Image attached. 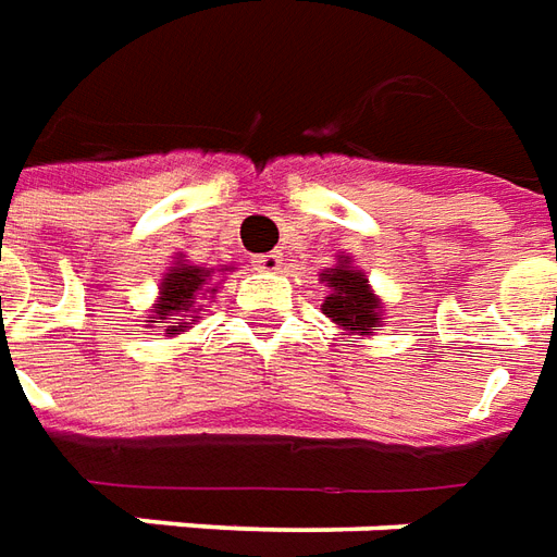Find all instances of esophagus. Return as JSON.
<instances>
[{
	"mask_svg": "<svg viewBox=\"0 0 557 557\" xmlns=\"http://www.w3.org/2000/svg\"><path fill=\"white\" fill-rule=\"evenodd\" d=\"M251 267L260 272H278L282 270V255H275V251H267V255H255L251 258Z\"/></svg>",
	"mask_w": 557,
	"mask_h": 557,
	"instance_id": "obj_1",
	"label": "esophagus"
}]
</instances>
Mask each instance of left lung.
Segmentation results:
<instances>
[{
	"label": "left lung",
	"instance_id": "left-lung-1",
	"mask_svg": "<svg viewBox=\"0 0 557 557\" xmlns=\"http://www.w3.org/2000/svg\"><path fill=\"white\" fill-rule=\"evenodd\" d=\"M326 287L321 311L342 330V335H372L384 323V302L369 285V275L354 263L350 255L338 251L333 267L321 272Z\"/></svg>",
	"mask_w": 557,
	"mask_h": 557
}]
</instances>
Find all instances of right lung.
<instances>
[{
  "label": "right lung",
  "instance_id": "add662e5",
  "mask_svg": "<svg viewBox=\"0 0 557 557\" xmlns=\"http://www.w3.org/2000/svg\"><path fill=\"white\" fill-rule=\"evenodd\" d=\"M234 263H224L219 270H209V267H197L185 255H176L168 272L161 275L159 297L149 309V321H144L149 330L152 326H164V333L183 335L191 326L188 321H197V311H203L200 299H212V294L219 290V282L212 285V278L219 275L224 278L227 272H234Z\"/></svg>",
  "mask_w": 557,
  "mask_h": 557
}]
</instances>
